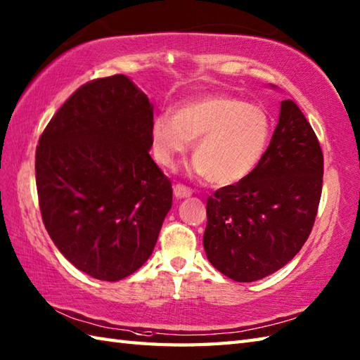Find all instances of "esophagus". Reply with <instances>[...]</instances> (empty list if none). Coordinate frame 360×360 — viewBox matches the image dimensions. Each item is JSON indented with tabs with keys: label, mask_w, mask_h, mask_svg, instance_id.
Instances as JSON below:
<instances>
[{
	"label": "esophagus",
	"mask_w": 360,
	"mask_h": 360,
	"mask_svg": "<svg viewBox=\"0 0 360 360\" xmlns=\"http://www.w3.org/2000/svg\"><path fill=\"white\" fill-rule=\"evenodd\" d=\"M173 192H174V196L178 198V200H182V198H187V196L192 195V190H190L186 186H182V184H176L174 188H173Z\"/></svg>",
	"instance_id": "esophagus-1"
}]
</instances>
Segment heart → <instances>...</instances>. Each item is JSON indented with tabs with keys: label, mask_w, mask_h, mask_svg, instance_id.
<instances>
[{
	"label": "heart",
	"mask_w": 360,
	"mask_h": 360,
	"mask_svg": "<svg viewBox=\"0 0 360 360\" xmlns=\"http://www.w3.org/2000/svg\"><path fill=\"white\" fill-rule=\"evenodd\" d=\"M272 122L258 105L227 94H212L159 114L151 125L156 162L173 167L174 158L195 142V172L212 184H236L255 170L269 147Z\"/></svg>",
	"instance_id": "obj_1"
}]
</instances>
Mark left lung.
I'll return each instance as SVG.
<instances>
[{
    "mask_svg": "<svg viewBox=\"0 0 360 360\" xmlns=\"http://www.w3.org/2000/svg\"><path fill=\"white\" fill-rule=\"evenodd\" d=\"M322 182L323 153L314 129L292 101H283L259 165L207 200L202 243L212 266L243 283L281 269L308 240Z\"/></svg>",
    "mask_w": 360,
    "mask_h": 360,
    "instance_id": "1",
    "label": "left lung"
}]
</instances>
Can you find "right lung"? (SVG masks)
Masks as SVG:
<instances>
[{
    "instance_id": "1",
    "label": "right lung",
    "mask_w": 360,
    "mask_h": 360,
    "mask_svg": "<svg viewBox=\"0 0 360 360\" xmlns=\"http://www.w3.org/2000/svg\"><path fill=\"white\" fill-rule=\"evenodd\" d=\"M153 105L127 75L80 86L38 141L35 179L46 231L91 277L117 281L156 246L172 182L150 156Z\"/></svg>"
}]
</instances>
